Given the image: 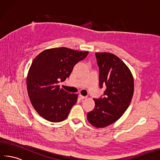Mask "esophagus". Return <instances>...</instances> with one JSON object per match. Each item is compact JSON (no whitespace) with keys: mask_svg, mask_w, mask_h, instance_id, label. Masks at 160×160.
I'll use <instances>...</instances> for the list:
<instances>
[{"mask_svg":"<svg viewBox=\"0 0 160 160\" xmlns=\"http://www.w3.org/2000/svg\"><path fill=\"white\" fill-rule=\"evenodd\" d=\"M86 97H84V96H82V95H80L79 96V98L80 99V100H84V99H86Z\"/></svg>","mask_w":160,"mask_h":160,"instance_id":"34e87169","label":"esophagus"}]
</instances>
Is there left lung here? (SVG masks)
I'll list each match as a JSON object with an SVG mask.
<instances>
[{"label": "left lung", "instance_id": "obj_1", "mask_svg": "<svg viewBox=\"0 0 160 160\" xmlns=\"http://www.w3.org/2000/svg\"><path fill=\"white\" fill-rule=\"evenodd\" d=\"M99 67V86H106L104 97L94 99L95 107L87 119L97 128H103L119 119L129 106L134 80L129 68L119 58L108 52L96 53Z\"/></svg>", "mask_w": 160, "mask_h": 160}]
</instances>
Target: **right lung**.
<instances>
[{
  "instance_id": "obj_1",
  "label": "right lung",
  "mask_w": 160,
  "mask_h": 160,
  "mask_svg": "<svg viewBox=\"0 0 160 160\" xmlns=\"http://www.w3.org/2000/svg\"><path fill=\"white\" fill-rule=\"evenodd\" d=\"M88 53L58 48L45 49L35 57L27 74V88L32 105L41 117L54 122L68 117L78 94L67 92L58 84L69 77L74 66Z\"/></svg>"
}]
</instances>
